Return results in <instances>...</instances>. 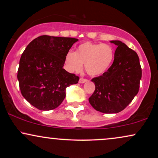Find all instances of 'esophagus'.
<instances>
[{
  "instance_id": "obj_1",
  "label": "esophagus",
  "mask_w": 158,
  "mask_h": 158,
  "mask_svg": "<svg viewBox=\"0 0 158 158\" xmlns=\"http://www.w3.org/2000/svg\"><path fill=\"white\" fill-rule=\"evenodd\" d=\"M79 81V83H85V82H86V81H88V79H83V78H80Z\"/></svg>"
}]
</instances>
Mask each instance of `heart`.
<instances>
[{
	"label": "heart",
	"instance_id": "obj_1",
	"mask_svg": "<svg viewBox=\"0 0 158 158\" xmlns=\"http://www.w3.org/2000/svg\"><path fill=\"white\" fill-rule=\"evenodd\" d=\"M114 58V50L110 45L88 41L79 45L76 52L71 50L67 52L64 62L70 72H79L85 64L87 73L97 77L106 73Z\"/></svg>",
	"mask_w": 158,
	"mask_h": 158
}]
</instances>
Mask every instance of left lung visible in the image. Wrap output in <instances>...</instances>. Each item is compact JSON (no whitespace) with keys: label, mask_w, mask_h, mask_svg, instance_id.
I'll use <instances>...</instances> for the list:
<instances>
[{"label":"left lung","mask_w":158,"mask_h":158,"mask_svg":"<svg viewBox=\"0 0 158 158\" xmlns=\"http://www.w3.org/2000/svg\"><path fill=\"white\" fill-rule=\"evenodd\" d=\"M117 45L114 60L106 73L92 79L95 90L89 102L98 111L116 114L126 108L139 91L142 69L137 52L120 41Z\"/></svg>","instance_id":"1"}]
</instances>
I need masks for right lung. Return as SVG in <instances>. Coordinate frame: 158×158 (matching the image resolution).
<instances>
[{
    "label": "right lung",
    "instance_id": "obj_1",
    "mask_svg": "<svg viewBox=\"0 0 158 158\" xmlns=\"http://www.w3.org/2000/svg\"><path fill=\"white\" fill-rule=\"evenodd\" d=\"M77 39L41 35L32 40L20 59L18 80L21 94L41 110L55 109L63 102L65 90L79 77L63 68L67 52Z\"/></svg>",
    "mask_w": 158,
    "mask_h": 158
}]
</instances>
